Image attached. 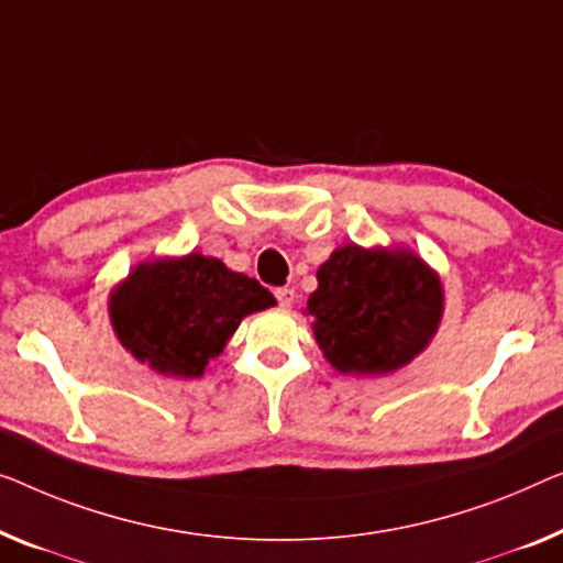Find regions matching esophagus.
<instances>
[{"label":"esophagus","instance_id":"1","mask_svg":"<svg viewBox=\"0 0 563 563\" xmlns=\"http://www.w3.org/2000/svg\"><path fill=\"white\" fill-rule=\"evenodd\" d=\"M275 298H278L280 308H290L292 300H296V290H292V288H278V290H275Z\"/></svg>","mask_w":563,"mask_h":563}]
</instances>
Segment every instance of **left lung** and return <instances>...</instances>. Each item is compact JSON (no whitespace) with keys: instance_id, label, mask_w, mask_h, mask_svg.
<instances>
[{"instance_id":"8db88e82","label":"left lung","mask_w":563,"mask_h":563,"mask_svg":"<svg viewBox=\"0 0 563 563\" xmlns=\"http://www.w3.org/2000/svg\"><path fill=\"white\" fill-rule=\"evenodd\" d=\"M303 313L335 372L387 376L430 346L444 313L438 271L407 247H335Z\"/></svg>"}]
</instances>
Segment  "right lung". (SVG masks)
I'll list each match as a JSON object with an SVG mask.
<instances>
[{"instance_id":"right-lung-1","label":"right lung","mask_w":563,"mask_h":563,"mask_svg":"<svg viewBox=\"0 0 563 563\" xmlns=\"http://www.w3.org/2000/svg\"><path fill=\"white\" fill-rule=\"evenodd\" d=\"M273 306V292L255 278L201 253L139 263L108 296L121 346L174 379H199L242 318Z\"/></svg>"}]
</instances>
